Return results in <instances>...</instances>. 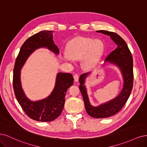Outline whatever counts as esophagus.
Instances as JSON below:
<instances>
[{
	"label": "esophagus",
	"instance_id": "1",
	"mask_svg": "<svg viewBox=\"0 0 147 147\" xmlns=\"http://www.w3.org/2000/svg\"><path fill=\"white\" fill-rule=\"evenodd\" d=\"M74 80L75 82H78V78H79V75L77 74H75L74 75Z\"/></svg>",
	"mask_w": 147,
	"mask_h": 147
}]
</instances>
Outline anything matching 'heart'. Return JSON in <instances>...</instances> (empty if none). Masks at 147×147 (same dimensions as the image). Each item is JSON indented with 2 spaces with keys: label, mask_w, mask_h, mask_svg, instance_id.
<instances>
[{
  "label": "heart",
  "mask_w": 147,
  "mask_h": 147,
  "mask_svg": "<svg viewBox=\"0 0 147 147\" xmlns=\"http://www.w3.org/2000/svg\"><path fill=\"white\" fill-rule=\"evenodd\" d=\"M104 51V43L100 39L77 37L72 40L67 46V61L79 60L82 57L83 65L89 69L94 66Z\"/></svg>",
  "instance_id": "heart-1"
}]
</instances>
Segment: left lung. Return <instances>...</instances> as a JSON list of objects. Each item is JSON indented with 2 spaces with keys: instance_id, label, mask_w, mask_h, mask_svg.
<instances>
[{
  "instance_id": "obj_1",
  "label": "left lung",
  "mask_w": 147,
  "mask_h": 147,
  "mask_svg": "<svg viewBox=\"0 0 147 147\" xmlns=\"http://www.w3.org/2000/svg\"><path fill=\"white\" fill-rule=\"evenodd\" d=\"M100 32L109 35L110 37L116 44L117 47L106 57L105 61L116 65L120 69L123 75L124 83L123 88L119 94L106 103L102 104L97 107L92 106L87 94L86 88L84 85L85 79L90 72L83 74L80 75L79 82L80 85V90L83 96L85 109L90 116L96 118H104L110 117L119 112L125 105L130 96L133 87V59L131 53L129 49L126 42L117 33L107 30H97Z\"/></svg>"
}]
</instances>
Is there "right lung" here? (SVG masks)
Returning <instances> with one entry per match:
<instances>
[{
	"label": "right lung",
	"instance_id": "obj_1",
	"mask_svg": "<svg viewBox=\"0 0 147 147\" xmlns=\"http://www.w3.org/2000/svg\"><path fill=\"white\" fill-rule=\"evenodd\" d=\"M52 32L51 30H42L26 40L21 47L13 69V86L18 102L28 117L35 121L43 122L53 121L61 114L65 93L74 84L72 75L67 73L57 74L55 86L51 94L45 99L34 102L26 96L22 89L20 74L26 61L37 49L47 48L55 54H59V48L53 42Z\"/></svg>",
	"mask_w": 147,
	"mask_h": 147
}]
</instances>
